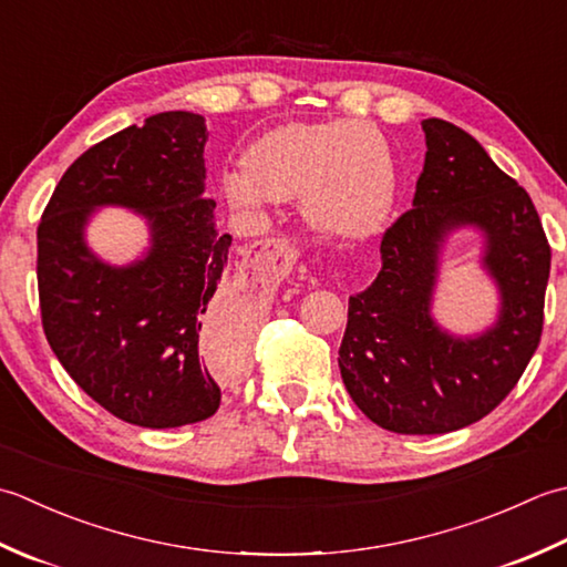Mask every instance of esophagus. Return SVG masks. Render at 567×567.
<instances>
[{"instance_id":"34e87169","label":"esophagus","mask_w":567,"mask_h":567,"mask_svg":"<svg viewBox=\"0 0 567 567\" xmlns=\"http://www.w3.org/2000/svg\"><path fill=\"white\" fill-rule=\"evenodd\" d=\"M276 249H279V251H286V254H293L291 245H288V239H284V237L276 239Z\"/></svg>"}]
</instances>
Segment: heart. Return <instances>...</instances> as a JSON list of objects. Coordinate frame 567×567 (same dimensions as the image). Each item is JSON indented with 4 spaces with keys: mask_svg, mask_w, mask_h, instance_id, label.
Wrapping results in <instances>:
<instances>
[{
    "mask_svg": "<svg viewBox=\"0 0 567 567\" xmlns=\"http://www.w3.org/2000/svg\"><path fill=\"white\" fill-rule=\"evenodd\" d=\"M237 207L303 200L322 237L360 239L384 225L396 198V166L386 138L360 122H291L247 148L245 166L223 173Z\"/></svg>",
    "mask_w": 567,
    "mask_h": 567,
    "instance_id": "heart-1",
    "label": "heart"
}]
</instances>
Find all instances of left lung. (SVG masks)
<instances>
[{
	"label": "left lung",
	"mask_w": 567,
	"mask_h": 567,
	"mask_svg": "<svg viewBox=\"0 0 567 567\" xmlns=\"http://www.w3.org/2000/svg\"><path fill=\"white\" fill-rule=\"evenodd\" d=\"M425 161L413 207L381 237V271L350 298L340 374L369 421L403 435L465 429L509 396L543 332L550 245L528 193L465 130L423 120ZM460 224L488 235L485 266L501 320L457 341L430 318L442 237Z\"/></svg>",
	"instance_id": "1"
}]
</instances>
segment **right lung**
Returning <instances> with one entry per match:
<instances>
[{
	"label": "right lung",
	"mask_w": 567,
	"mask_h": 567,
	"mask_svg": "<svg viewBox=\"0 0 567 567\" xmlns=\"http://www.w3.org/2000/svg\"><path fill=\"white\" fill-rule=\"evenodd\" d=\"M200 114L161 112L90 146L63 173L37 229L45 340L85 394L142 429H178L219 409V377L247 350L233 293L219 291L233 237L217 233L205 190ZM100 204L153 225V249L107 268L82 241ZM214 352L202 354V342Z\"/></svg>",
	"instance_id": "obj_1"
}]
</instances>
